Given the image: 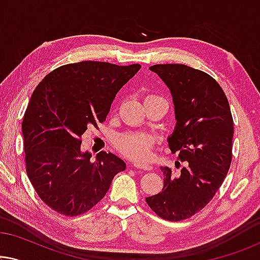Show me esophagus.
I'll list each match as a JSON object with an SVG mask.
<instances>
[{"label":"esophagus","instance_id":"1","mask_svg":"<svg viewBox=\"0 0 260 260\" xmlns=\"http://www.w3.org/2000/svg\"><path fill=\"white\" fill-rule=\"evenodd\" d=\"M134 167L137 169H142V170H147V172H150L152 170V166L150 165H145V163H140V162H135Z\"/></svg>","mask_w":260,"mask_h":260}]
</instances>
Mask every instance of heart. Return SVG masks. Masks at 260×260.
I'll use <instances>...</instances> for the list:
<instances>
[{"label": "heart", "mask_w": 260, "mask_h": 260, "mask_svg": "<svg viewBox=\"0 0 260 260\" xmlns=\"http://www.w3.org/2000/svg\"><path fill=\"white\" fill-rule=\"evenodd\" d=\"M154 138L147 134L126 133L117 137V149L126 157L136 161H145L150 157Z\"/></svg>", "instance_id": "heart-1"}]
</instances>
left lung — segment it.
Returning <instances> with one entry per match:
<instances>
[{"mask_svg":"<svg viewBox=\"0 0 260 260\" xmlns=\"http://www.w3.org/2000/svg\"><path fill=\"white\" fill-rule=\"evenodd\" d=\"M150 70L172 92L177 122L168 143L186 167L179 175L161 167L162 191L145 201L159 218L181 221L207 206L229 173L232 113L221 86L204 71L182 63H158Z\"/></svg>","mask_w":260,"mask_h":260,"instance_id":"obj_1","label":"left lung"}]
</instances>
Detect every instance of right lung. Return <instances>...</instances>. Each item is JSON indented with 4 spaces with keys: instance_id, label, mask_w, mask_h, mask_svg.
Returning <instances> with one entry per match:
<instances>
[{
    "instance_id": "1",
    "label": "right lung",
    "mask_w": 260,
    "mask_h": 260,
    "mask_svg": "<svg viewBox=\"0 0 260 260\" xmlns=\"http://www.w3.org/2000/svg\"><path fill=\"white\" fill-rule=\"evenodd\" d=\"M140 69L90 60L67 63L49 72L31 94L22 120L26 172L39 198L59 214L88 212L125 170L111 152H98L92 162L80 151L81 136L105 122L117 92Z\"/></svg>"
}]
</instances>
